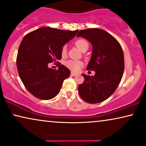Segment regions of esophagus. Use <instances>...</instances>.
<instances>
[{
	"instance_id": "1",
	"label": "esophagus",
	"mask_w": 146,
	"mask_h": 146,
	"mask_svg": "<svg viewBox=\"0 0 146 146\" xmlns=\"http://www.w3.org/2000/svg\"><path fill=\"white\" fill-rule=\"evenodd\" d=\"M71 75H72V76H78V74H76V73L72 72H71Z\"/></svg>"
}]
</instances>
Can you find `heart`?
Listing matches in <instances>:
<instances>
[{
  "label": "heart",
  "mask_w": 146,
  "mask_h": 146,
  "mask_svg": "<svg viewBox=\"0 0 146 146\" xmlns=\"http://www.w3.org/2000/svg\"><path fill=\"white\" fill-rule=\"evenodd\" d=\"M75 45L79 50L81 51H84V50L88 48V43L85 39H79L75 41ZM67 53V45H62L61 48V54L62 56H65ZM65 65L68 68L74 72H77L80 70L83 66V62L80 60H69L65 62Z\"/></svg>",
  "instance_id": "heart-1"
}]
</instances>
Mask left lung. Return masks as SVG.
Returning <instances> with one entry per match:
<instances>
[{
    "instance_id": "obj_1",
    "label": "left lung",
    "mask_w": 146,
    "mask_h": 146,
    "mask_svg": "<svg viewBox=\"0 0 146 146\" xmlns=\"http://www.w3.org/2000/svg\"><path fill=\"white\" fill-rule=\"evenodd\" d=\"M84 37L92 45V53L87 66L94 76L82 74L84 81L78 86L84 101L90 104L101 103L114 93L124 72V56L120 43L105 30L91 28L80 30L76 37Z\"/></svg>"
}]
</instances>
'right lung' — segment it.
I'll return each instance as SVG.
<instances>
[{"label": "right lung", "instance_id": "obj_1", "mask_svg": "<svg viewBox=\"0 0 146 146\" xmlns=\"http://www.w3.org/2000/svg\"><path fill=\"white\" fill-rule=\"evenodd\" d=\"M78 31L44 27L27 33L22 39L17 57L18 73L26 89L36 98H54L70 76V70L58 60L62 58V45ZM52 62L58 63V70L48 67Z\"/></svg>", "mask_w": 146, "mask_h": 146}]
</instances>
